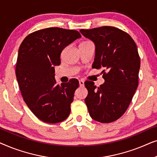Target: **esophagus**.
<instances>
[{"mask_svg": "<svg viewBox=\"0 0 157 157\" xmlns=\"http://www.w3.org/2000/svg\"><path fill=\"white\" fill-rule=\"evenodd\" d=\"M79 86H84V81L83 80H79Z\"/></svg>", "mask_w": 157, "mask_h": 157, "instance_id": "34e87169", "label": "esophagus"}]
</instances>
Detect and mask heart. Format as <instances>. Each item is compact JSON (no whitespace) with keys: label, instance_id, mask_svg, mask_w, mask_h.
I'll list each match as a JSON object with an SVG mask.
<instances>
[{"label":"heart","instance_id":"obj_1","mask_svg":"<svg viewBox=\"0 0 157 157\" xmlns=\"http://www.w3.org/2000/svg\"><path fill=\"white\" fill-rule=\"evenodd\" d=\"M86 43H89V41H84V42H82L81 44H86Z\"/></svg>","mask_w":157,"mask_h":157}]
</instances>
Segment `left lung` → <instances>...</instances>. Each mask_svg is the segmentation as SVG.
Listing matches in <instances>:
<instances>
[{
  "mask_svg": "<svg viewBox=\"0 0 157 157\" xmlns=\"http://www.w3.org/2000/svg\"><path fill=\"white\" fill-rule=\"evenodd\" d=\"M80 32L95 44L92 68H104L105 82L99 87L93 81L85 82L89 114L101 123L113 122L125 113L138 87L140 57L137 46L127 33L113 26Z\"/></svg>",
  "mask_w": 157,
  "mask_h": 157,
  "instance_id": "obj_1",
  "label": "left lung"
}]
</instances>
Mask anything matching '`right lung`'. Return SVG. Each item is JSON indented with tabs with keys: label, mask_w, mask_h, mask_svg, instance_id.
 <instances>
[{
	"label": "right lung",
	"mask_w": 157,
	"mask_h": 157,
	"mask_svg": "<svg viewBox=\"0 0 157 157\" xmlns=\"http://www.w3.org/2000/svg\"><path fill=\"white\" fill-rule=\"evenodd\" d=\"M81 36L78 31L47 28L30 33L19 47L16 75L23 100L42 121L56 124L69 116L78 81L57 84L55 66L63 48Z\"/></svg>",
	"instance_id": "1"
}]
</instances>
